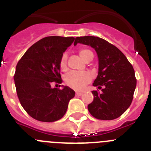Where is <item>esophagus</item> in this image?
Wrapping results in <instances>:
<instances>
[{
	"instance_id": "34e87169",
	"label": "esophagus",
	"mask_w": 151,
	"mask_h": 151,
	"mask_svg": "<svg viewBox=\"0 0 151 151\" xmlns=\"http://www.w3.org/2000/svg\"><path fill=\"white\" fill-rule=\"evenodd\" d=\"M82 94V91H76V96H81Z\"/></svg>"
}]
</instances>
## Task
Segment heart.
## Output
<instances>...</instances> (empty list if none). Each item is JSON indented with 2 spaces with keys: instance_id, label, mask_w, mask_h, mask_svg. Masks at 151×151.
<instances>
[{
  "instance_id": "1",
  "label": "heart",
  "mask_w": 151,
  "mask_h": 151,
  "mask_svg": "<svg viewBox=\"0 0 151 151\" xmlns=\"http://www.w3.org/2000/svg\"><path fill=\"white\" fill-rule=\"evenodd\" d=\"M79 55L84 60L88 58L91 56H93V53L88 49H82L79 51ZM68 55L66 53L63 54L60 60V67L61 69H66L67 65ZM65 82L68 86L76 90H81L85 85L91 80V76L87 72H77L71 71L65 75L64 76Z\"/></svg>"
}]
</instances>
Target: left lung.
Here are the masks:
<instances>
[{"instance_id": "1", "label": "left lung", "mask_w": 151, "mask_h": 151, "mask_svg": "<svg viewBox=\"0 0 151 151\" xmlns=\"http://www.w3.org/2000/svg\"><path fill=\"white\" fill-rule=\"evenodd\" d=\"M78 43L91 46L98 57V74L93 85L101 92L92 91L94 101L88 109L94 117L112 120L120 116L132 104L136 78L132 64L116 47L95 36L77 37Z\"/></svg>"}]
</instances>
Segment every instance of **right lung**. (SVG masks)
Listing matches in <instances>:
<instances>
[{"instance_id": "right-lung-1", "label": "right lung", "mask_w": 151, "mask_h": 151, "mask_svg": "<svg viewBox=\"0 0 151 151\" xmlns=\"http://www.w3.org/2000/svg\"><path fill=\"white\" fill-rule=\"evenodd\" d=\"M76 38L49 36L37 41L19 60L14 75L17 93L24 110L41 122H54L65 115L75 91L68 86L53 88L61 83L60 60Z\"/></svg>"}]
</instances>
